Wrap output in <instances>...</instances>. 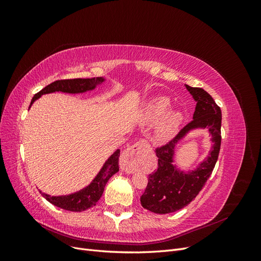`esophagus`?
I'll list each match as a JSON object with an SVG mask.
<instances>
[{
  "label": "esophagus",
  "instance_id": "obj_1",
  "mask_svg": "<svg viewBox=\"0 0 261 261\" xmlns=\"http://www.w3.org/2000/svg\"><path fill=\"white\" fill-rule=\"evenodd\" d=\"M150 145L147 141L141 139L137 141L136 144H134L133 146L126 149L121 156V169L127 173L135 172L139 167V161L141 159V156L144 155L145 152L148 151Z\"/></svg>",
  "mask_w": 261,
  "mask_h": 261
}]
</instances>
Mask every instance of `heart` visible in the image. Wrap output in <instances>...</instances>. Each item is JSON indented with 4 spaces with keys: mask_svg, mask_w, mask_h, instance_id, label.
Listing matches in <instances>:
<instances>
[{
    "mask_svg": "<svg viewBox=\"0 0 261 261\" xmlns=\"http://www.w3.org/2000/svg\"><path fill=\"white\" fill-rule=\"evenodd\" d=\"M170 108V100L165 97H155L150 100L144 110V120L146 123H154L167 113ZM181 122V114L172 112L163 117L156 129V138L165 140L174 135Z\"/></svg>",
    "mask_w": 261,
    "mask_h": 261,
    "instance_id": "b5f03b06",
    "label": "heart"
}]
</instances>
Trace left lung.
<instances>
[{
    "mask_svg": "<svg viewBox=\"0 0 261 261\" xmlns=\"http://www.w3.org/2000/svg\"><path fill=\"white\" fill-rule=\"evenodd\" d=\"M187 90L193 94L197 105L193 121L186 124L177 135L160 147L155 148L158 169L148 176V184L140 197V203L145 209L165 215L174 212L194 200L217 163L221 147V109L210 94L198 87L186 85ZM207 127L213 136V150L206 162L191 173L177 171L171 163L175 143L189 129Z\"/></svg>",
    "mask_w": 261,
    "mask_h": 261,
    "instance_id": "1",
    "label": "left lung"
}]
</instances>
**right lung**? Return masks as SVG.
I'll list each match as a JSON object with an SVG mask.
<instances>
[{
  "instance_id": "add662e5",
  "label": "right lung",
  "mask_w": 261,
  "mask_h": 261,
  "mask_svg": "<svg viewBox=\"0 0 261 261\" xmlns=\"http://www.w3.org/2000/svg\"><path fill=\"white\" fill-rule=\"evenodd\" d=\"M103 82V78L97 77V78H74V80H61L55 81L52 84L48 85L42 90L37 92L35 97L30 102V106L34 103L35 100H37L41 94L50 93L55 91H62V92H68V93H78V92H85L87 90H91L96 87L97 84ZM118 156H120V150L116 151L109 158V160L101 169L100 173L97 177L92 180V183L81 192H77L72 195L67 196H49L46 194L41 193L44 198L51 202L54 206L62 208L68 211H75L81 212L88 210L96 206V203L101 198L102 194H103L106 184L110 177L113 176L116 172H118Z\"/></svg>"
}]
</instances>
